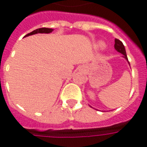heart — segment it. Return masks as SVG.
Listing matches in <instances>:
<instances>
[{"label":"heart","instance_id":"obj_1","mask_svg":"<svg viewBox=\"0 0 147 147\" xmlns=\"http://www.w3.org/2000/svg\"><path fill=\"white\" fill-rule=\"evenodd\" d=\"M104 43H102V42H99V43H98L97 44V47L98 48H103L104 47Z\"/></svg>","mask_w":147,"mask_h":147}]
</instances>
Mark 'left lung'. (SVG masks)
Wrapping results in <instances>:
<instances>
[{"mask_svg": "<svg viewBox=\"0 0 147 147\" xmlns=\"http://www.w3.org/2000/svg\"><path fill=\"white\" fill-rule=\"evenodd\" d=\"M114 48L117 50V52H119L120 53H122L123 55V57L125 58L126 60H127V57L126 51H125V48H124V45H123L122 42H120L119 39L116 38L115 39V45H114ZM129 63V62H128Z\"/></svg>", "mask_w": 147, "mask_h": 147, "instance_id": "8db88e82", "label": "left lung"}]
</instances>
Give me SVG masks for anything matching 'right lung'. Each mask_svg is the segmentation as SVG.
<instances>
[{
  "label": "right lung",
  "mask_w": 147,
  "mask_h": 147,
  "mask_svg": "<svg viewBox=\"0 0 147 147\" xmlns=\"http://www.w3.org/2000/svg\"><path fill=\"white\" fill-rule=\"evenodd\" d=\"M53 29L51 28H46V27H42V28H38V29H36V30H33L32 32L30 33L27 34V35L25 37L29 36V35H32V34H38V33H45V34H49L51 33L53 31Z\"/></svg>",
  "instance_id": "add662e5"
}]
</instances>
